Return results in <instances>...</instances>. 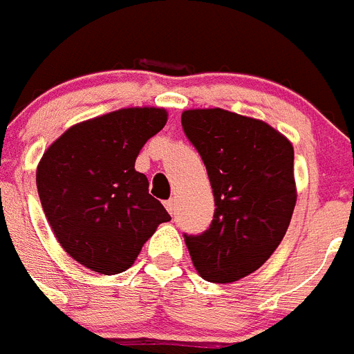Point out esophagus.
Returning a JSON list of instances; mask_svg holds the SVG:
<instances>
[{
  "instance_id": "34e87169",
  "label": "esophagus",
  "mask_w": 354,
  "mask_h": 354,
  "mask_svg": "<svg viewBox=\"0 0 354 354\" xmlns=\"http://www.w3.org/2000/svg\"><path fill=\"white\" fill-rule=\"evenodd\" d=\"M165 206H166V209L170 212V215H174V213H175V198H168V201L165 203Z\"/></svg>"
}]
</instances>
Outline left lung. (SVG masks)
<instances>
[{"mask_svg":"<svg viewBox=\"0 0 354 354\" xmlns=\"http://www.w3.org/2000/svg\"><path fill=\"white\" fill-rule=\"evenodd\" d=\"M180 122L215 197L208 230L184 233V242L203 279L235 282L259 270L288 232L297 203L293 146L264 121L223 108L186 110Z\"/></svg>","mask_w":354,"mask_h":354,"instance_id":"obj_1","label":"left lung"}]
</instances>
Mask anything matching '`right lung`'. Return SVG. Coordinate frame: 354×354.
I'll list each match as a JSON object with an SVG mask.
<instances>
[{"label":"right lung","instance_id":"add662e5","mask_svg":"<svg viewBox=\"0 0 354 354\" xmlns=\"http://www.w3.org/2000/svg\"><path fill=\"white\" fill-rule=\"evenodd\" d=\"M162 108H122L79 122L37 166L41 206L72 259L101 275L127 271L170 215L136 171L145 142L165 128Z\"/></svg>","mask_w":354,"mask_h":354}]
</instances>
